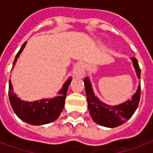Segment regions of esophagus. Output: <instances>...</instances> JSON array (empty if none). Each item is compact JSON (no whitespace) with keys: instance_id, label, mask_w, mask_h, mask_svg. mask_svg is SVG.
Listing matches in <instances>:
<instances>
[{"instance_id":"1","label":"esophagus","mask_w":153,"mask_h":153,"mask_svg":"<svg viewBox=\"0 0 153 153\" xmlns=\"http://www.w3.org/2000/svg\"><path fill=\"white\" fill-rule=\"evenodd\" d=\"M73 75L74 77L83 78L84 75V70H83V67L81 64H78L74 66L73 70Z\"/></svg>"}]
</instances>
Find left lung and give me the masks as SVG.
<instances>
[{
    "label": "left lung",
    "instance_id": "obj_1",
    "mask_svg": "<svg viewBox=\"0 0 153 153\" xmlns=\"http://www.w3.org/2000/svg\"><path fill=\"white\" fill-rule=\"evenodd\" d=\"M131 60L137 77L138 79H140L141 70L138 65V60L135 58H131ZM83 82L86 91L88 108L93 121L98 125L108 128H115L120 126L127 121L138 108L141 93L140 84L138 86V89L133 95L131 99L127 100L126 102L119 105L111 106L101 102L99 98L95 96L92 83L88 77L84 79Z\"/></svg>",
    "mask_w": 153,
    "mask_h": 153
}]
</instances>
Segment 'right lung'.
Here are the masks:
<instances>
[{
  "instance_id": "1",
  "label": "right lung",
  "mask_w": 153,
  "mask_h": 153,
  "mask_svg": "<svg viewBox=\"0 0 153 153\" xmlns=\"http://www.w3.org/2000/svg\"><path fill=\"white\" fill-rule=\"evenodd\" d=\"M27 42L22 45L20 50L15 56L13 63L15 66L20 54L25 49ZM72 78L70 77L65 82L62 88L58 92V95L53 98H43L34 102H25L21 100L13 91L11 81H9V98L14 111L23 121L33 125H42L55 121L60 116L65 106L68 88Z\"/></svg>"
}]
</instances>
